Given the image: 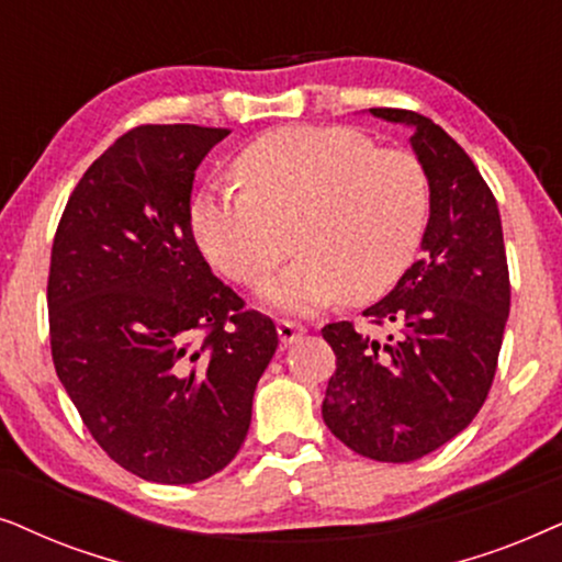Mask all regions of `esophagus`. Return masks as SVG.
<instances>
[{
	"instance_id": "esophagus-1",
	"label": "esophagus",
	"mask_w": 562,
	"mask_h": 562,
	"mask_svg": "<svg viewBox=\"0 0 562 562\" xmlns=\"http://www.w3.org/2000/svg\"><path fill=\"white\" fill-rule=\"evenodd\" d=\"M277 334H280L282 344H293L305 334V326L295 324V321H280V324H277Z\"/></svg>"
}]
</instances>
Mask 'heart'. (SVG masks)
I'll return each instance as SVG.
<instances>
[{
    "instance_id": "1",
    "label": "heart",
    "mask_w": 562,
    "mask_h": 562,
    "mask_svg": "<svg viewBox=\"0 0 562 562\" xmlns=\"http://www.w3.org/2000/svg\"><path fill=\"white\" fill-rule=\"evenodd\" d=\"M241 187L205 190L192 203V234L211 265L257 285L290 249L293 265L261 295L308 313L347 293L364 303L406 274L429 223V175L418 156L378 148L355 128L285 125L251 140L234 164Z\"/></svg>"
}]
</instances>
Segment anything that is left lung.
Instances as JSON below:
<instances>
[{"instance_id": "1", "label": "left lung", "mask_w": 562, "mask_h": 562, "mask_svg": "<svg viewBox=\"0 0 562 562\" xmlns=\"http://www.w3.org/2000/svg\"><path fill=\"white\" fill-rule=\"evenodd\" d=\"M370 112L414 128L429 223L422 259L364 311L372 324H393L395 336L370 339L349 321L321 328L336 355L321 414L362 458L411 462L458 437L488 398L512 288L496 198L473 159L418 112Z\"/></svg>"}]
</instances>
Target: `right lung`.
<instances>
[{
	"instance_id": "right-lung-1",
	"label": "right lung",
	"mask_w": 562,
	"mask_h": 562,
	"mask_svg": "<svg viewBox=\"0 0 562 562\" xmlns=\"http://www.w3.org/2000/svg\"><path fill=\"white\" fill-rule=\"evenodd\" d=\"M226 128L138 125L74 187L48 274L56 375L94 442L144 481L187 485L241 450L277 349L272 318L211 272L194 169Z\"/></svg>"
}]
</instances>
